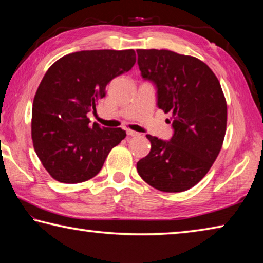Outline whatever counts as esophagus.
I'll use <instances>...</instances> for the list:
<instances>
[{
  "label": "esophagus",
  "mask_w": 263,
  "mask_h": 263,
  "mask_svg": "<svg viewBox=\"0 0 263 263\" xmlns=\"http://www.w3.org/2000/svg\"><path fill=\"white\" fill-rule=\"evenodd\" d=\"M126 133H127V136H131V137H137V136L140 135V133H138L136 131H133V130H130V128H127Z\"/></svg>",
  "instance_id": "esophagus-1"
}]
</instances>
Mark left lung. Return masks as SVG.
<instances>
[{
  "instance_id": "1",
  "label": "left lung",
  "mask_w": 263,
  "mask_h": 263,
  "mask_svg": "<svg viewBox=\"0 0 263 263\" xmlns=\"http://www.w3.org/2000/svg\"><path fill=\"white\" fill-rule=\"evenodd\" d=\"M141 77L158 89V106L172 114L169 141L147 135L151 152L137 162L146 183L164 193L193 188L210 171L226 132L228 105L215 73L195 57L137 50Z\"/></svg>"
}]
</instances>
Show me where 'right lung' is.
<instances>
[{
  "label": "right lung",
  "mask_w": 263,
  "mask_h": 263,
  "mask_svg": "<svg viewBox=\"0 0 263 263\" xmlns=\"http://www.w3.org/2000/svg\"><path fill=\"white\" fill-rule=\"evenodd\" d=\"M136 64L133 50L74 52L57 60L35 92L31 137L48 174L61 183H80L99 174L126 132L94 123L87 114L105 96L114 78Z\"/></svg>",
  "instance_id": "obj_1"
}]
</instances>
